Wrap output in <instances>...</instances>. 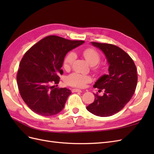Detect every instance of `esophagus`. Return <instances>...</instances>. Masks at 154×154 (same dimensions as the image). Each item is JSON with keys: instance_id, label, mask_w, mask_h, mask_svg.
<instances>
[{"instance_id": "34e87169", "label": "esophagus", "mask_w": 154, "mask_h": 154, "mask_svg": "<svg viewBox=\"0 0 154 154\" xmlns=\"http://www.w3.org/2000/svg\"><path fill=\"white\" fill-rule=\"evenodd\" d=\"M72 92H82V90L78 89V88H73L72 89Z\"/></svg>"}]
</instances>
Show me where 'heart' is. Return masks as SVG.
Masks as SVG:
<instances>
[{"instance_id":"obj_1","label":"heart","mask_w":154,"mask_h":154,"mask_svg":"<svg viewBox=\"0 0 154 154\" xmlns=\"http://www.w3.org/2000/svg\"><path fill=\"white\" fill-rule=\"evenodd\" d=\"M82 53L87 61L92 66L93 71L98 74L103 72V67L98 63L101 59V55L98 51L94 48H87L82 50ZM76 58V54L73 51L67 53L63 60V66L64 69H69L71 68ZM91 81V77L89 75L78 72L70 74L66 79L68 85L80 88L85 87L87 83Z\"/></svg>"}]
</instances>
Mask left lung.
<instances>
[{"label": "left lung", "instance_id": "obj_1", "mask_svg": "<svg viewBox=\"0 0 154 154\" xmlns=\"http://www.w3.org/2000/svg\"><path fill=\"white\" fill-rule=\"evenodd\" d=\"M105 53L109 63V74L102 76L94 88L104 90L103 96L94 94V101L87 106L91 113L108 117L122 110L132 98L137 83L136 66L122 49L115 45L92 42Z\"/></svg>", "mask_w": 154, "mask_h": 154}]
</instances>
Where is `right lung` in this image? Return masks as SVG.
<instances>
[{"mask_svg": "<svg viewBox=\"0 0 154 154\" xmlns=\"http://www.w3.org/2000/svg\"><path fill=\"white\" fill-rule=\"evenodd\" d=\"M83 40H71L50 35L26 51L19 64L17 82L22 100L37 114L53 116L63 109L71 92L58 88L65 56L82 44Z\"/></svg>", "mask_w": 154, "mask_h": 154, "instance_id": "add662e5", "label": "right lung"}]
</instances>
